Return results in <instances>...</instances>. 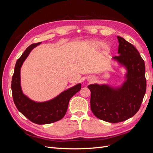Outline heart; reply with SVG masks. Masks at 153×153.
Masks as SVG:
<instances>
[{
    "instance_id": "b5f03b06",
    "label": "heart",
    "mask_w": 153,
    "mask_h": 153,
    "mask_svg": "<svg viewBox=\"0 0 153 153\" xmlns=\"http://www.w3.org/2000/svg\"><path fill=\"white\" fill-rule=\"evenodd\" d=\"M91 45L94 48L99 49V48H101V47H103L104 43L103 42H101V41H92V42L91 43ZM106 50H108V48H106Z\"/></svg>"
}]
</instances>
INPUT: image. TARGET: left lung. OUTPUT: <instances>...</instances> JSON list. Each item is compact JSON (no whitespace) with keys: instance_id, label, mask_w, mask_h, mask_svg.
Segmentation results:
<instances>
[{"instance_id":"8db88e82","label":"left lung","mask_w":153,"mask_h":153,"mask_svg":"<svg viewBox=\"0 0 153 153\" xmlns=\"http://www.w3.org/2000/svg\"><path fill=\"white\" fill-rule=\"evenodd\" d=\"M119 41V56H115L127 68V80L123 85L113 89L108 85L91 84V109L96 117L117 123L133 117L140 109L146 91V67L137 48L121 37Z\"/></svg>"}]
</instances>
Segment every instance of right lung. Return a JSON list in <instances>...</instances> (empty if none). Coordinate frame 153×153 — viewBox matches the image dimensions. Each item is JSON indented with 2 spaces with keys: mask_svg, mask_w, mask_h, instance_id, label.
Wrapping results in <instances>:
<instances>
[{
  "mask_svg": "<svg viewBox=\"0 0 153 153\" xmlns=\"http://www.w3.org/2000/svg\"><path fill=\"white\" fill-rule=\"evenodd\" d=\"M40 43L30 45L17 60L12 77L11 90L17 109L32 123L45 124L56 122L63 118L66 113L69 100L81 89V84H78L64 91L55 98L43 103L35 102L23 94L20 86V68L30 51Z\"/></svg>",
  "mask_w": 153,
  "mask_h": 153,
  "instance_id": "1",
  "label": "right lung"
}]
</instances>
